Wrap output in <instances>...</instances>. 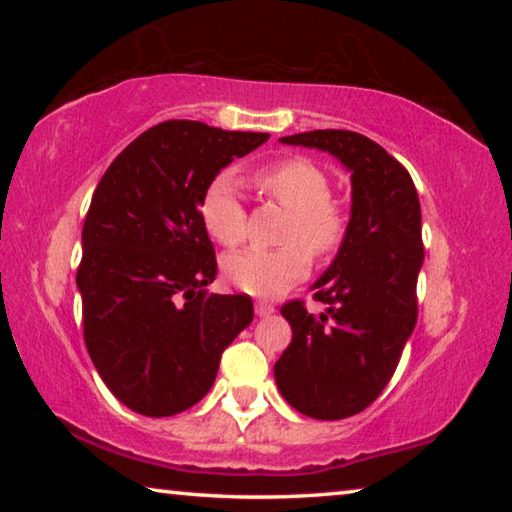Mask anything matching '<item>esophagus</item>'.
Returning <instances> with one entry per match:
<instances>
[{
	"instance_id": "1",
	"label": "esophagus",
	"mask_w": 512,
	"mask_h": 512,
	"mask_svg": "<svg viewBox=\"0 0 512 512\" xmlns=\"http://www.w3.org/2000/svg\"><path fill=\"white\" fill-rule=\"evenodd\" d=\"M275 311V307L273 305H268V302H255V314L259 316V318H266V316H271Z\"/></svg>"
}]
</instances>
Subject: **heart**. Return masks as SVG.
I'll list each match as a JSON object with an SVG mask.
<instances>
[{"label":"heart","instance_id":"1","mask_svg":"<svg viewBox=\"0 0 512 512\" xmlns=\"http://www.w3.org/2000/svg\"><path fill=\"white\" fill-rule=\"evenodd\" d=\"M255 185L289 210L282 248H248L223 259V275L232 287L257 298H275L302 282L311 268L309 253L332 257L348 232L343 207L329 198L332 180L309 158H287L255 171ZM207 235L223 246H237L246 235V210L230 173H219L205 187L198 205Z\"/></svg>","mask_w":512,"mask_h":512}]
</instances>
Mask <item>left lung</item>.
<instances>
[{"instance_id": "1", "label": "left lung", "mask_w": 512, "mask_h": 512, "mask_svg": "<svg viewBox=\"0 0 512 512\" xmlns=\"http://www.w3.org/2000/svg\"><path fill=\"white\" fill-rule=\"evenodd\" d=\"M280 142L334 155L350 171L348 232L311 284L327 309L314 316L300 300L280 309L293 336L273 368L293 409L343 420L377 400L413 334L424 259L418 192L409 171L366 135L309 131Z\"/></svg>"}]
</instances>
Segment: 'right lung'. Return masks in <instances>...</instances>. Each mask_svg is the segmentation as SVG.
Instances as JSON below:
<instances>
[{"label": "right lung", "mask_w": 512, "mask_h": 512, "mask_svg": "<svg viewBox=\"0 0 512 512\" xmlns=\"http://www.w3.org/2000/svg\"><path fill=\"white\" fill-rule=\"evenodd\" d=\"M266 140L162 121L94 189L76 273L85 345L103 384L135 413L167 418L203 400L223 350L253 323L248 296L205 289L216 257L198 205L223 167Z\"/></svg>", "instance_id": "add662e5"}]
</instances>
